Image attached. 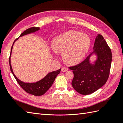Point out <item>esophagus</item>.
Instances as JSON below:
<instances>
[{
	"instance_id": "1",
	"label": "esophagus",
	"mask_w": 123,
	"mask_h": 123,
	"mask_svg": "<svg viewBox=\"0 0 123 123\" xmlns=\"http://www.w3.org/2000/svg\"><path fill=\"white\" fill-rule=\"evenodd\" d=\"M68 70V68H62V72H66Z\"/></svg>"
}]
</instances>
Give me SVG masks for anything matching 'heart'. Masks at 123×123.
Listing matches in <instances>:
<instances>
[{
  "label": "heart",
  "mask_w": 123,
  "mask_h": 123,
  "mask_svg": "<svg viewBox=\"0 0 123 123\" xmlns=\"http://www.w3.org/2000/svg\"><path fill=\"white\" fill-rule=\"evenodd\" d=\"M91 40L88 34L69 31L53 39L52 47L57 54H62L64 61L73 65L80 62L88 52Z\"/></svg>",
  "instance_id": "heart-1"
}]
</instances>
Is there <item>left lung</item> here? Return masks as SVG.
<instances>
[{
  "label": "left lung",
  "mask_w": 123,
  "mask_h": 123,
  "mask_svg": "<svg viewBox=\"0 0 123 123\" xmlns=\"http://www.w3.org/2000/svg\"><path fill=\"white\" fill-rule=\"evenodd\" d=\"M93 55L96 59L91 62L90 58ZM111 61V51L103 37L98 34L93 51L81 63L69 68L74 74L73 88L82 95L92 94L99 89L107 81Z\"/></svg>",
  "instance_id": "1"
}]
</instances>
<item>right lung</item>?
Returning <instances> with one entry per match:
<instances>
[{"instance_id": "1", "label": "right lung", "mask_w": 123, "mask_h": 123, "mask_svg": "<svg viewBox=\"0 0 123 123\" xmlns=\"http://www.w3.org/2000/svg\"><path fill=\"white\" fill-rule=\"evenodd\" d=\"M40 29V28L39 27L31 28L28 29L26 31L23 32V33L20 35V36L19 37H22L30 34L35 33L36 31H38ZM18 39V38L16 39L14 41L12 45V47L11 48L10 57V59H9L11 72L13 74V75L14 76L16 80L17 81L18 83L20 85V86L21 87L25 92H28V93L33 95L34 96L42 95L44 94H45V92H47V90L50 88V87L51 86L53 83L54 82L55 78H56V76L59 74L60 72H61V68L59 69L57 71H52L51 72L48 73V74L47 75H45L43 79H42L41 80L35 82H25L24 81H22L20 80V79H18L17 76H15L11 64V56L12 54V51L13 45L15 42V41H17Z\"/></svg>"}]
</instances>
